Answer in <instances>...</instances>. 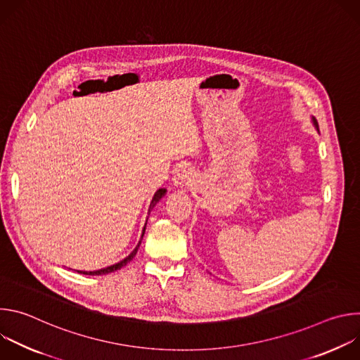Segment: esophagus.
I'll return each mask as SVG.
<instances>
[{
    "label": "esophagus",
    "instance_id": "obj_1",
    "mask_svg": "<svg viewBox=\"0 0 360 360\" xmlns=\"http://www.w3.org/2000/svg\"><path fill=\"white\" fill-rule=\"evenodd\" d=\"M193 179V172L191 168L188 167H179L178 169H175V174H174V185L176 188H184L186 185H189Z\"/></svg>",
    "mask_w": 360,
    "mask_h": 360
}]
</instances>
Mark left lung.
Here are the masks:
<instances>
[{"instance_id": "1", "label": "left lung", "mask_w": 360, "mask_h": 360, "mask_svg": "<svg viewBox=\"0 0 360 360\" xmlns=\"http://www.w3.org/2000/svg\"><path fill=\"white\" fill-rule=\"evenodd\" d=\"M311 122H312V125L315 127V129L319 132V125H318V121H316V118H315L314 115H311Z\"/></svg>"}]
</instances>
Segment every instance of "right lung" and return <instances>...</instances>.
I'll list each match as a JSON object with an SVG mask.
<instances>
[{
  "mask_svg": "<svg viewBox=\"0 0 360 360\" xmlns=\"http://www.w3.org/2000/svg\"><path fill=\"white\" fill-rule=\"evenodd\" d=\"M167 195V189L165 188H160L155 193H153V196H152V200H150V203H149V210H148V214L153 210V207H155V205L161 200V198H164ZM146 222H148V219H146ZM145 228H146V224L143 225V229H142V233H141V239H139V242H138V245L135 246V249L127 256V258H124L122 261H120V262H117V264H114V265H111V266H107V268H102V269H98V271H77L78 274H84V275H107V274H111V272H115V271H118V269H121L122 266H125L127 264H129L132 259H134V256L136 255V250H138V248H139V245H141V242H142V238H143V233H145Z\"/></svg>",
  "mask_w": 360,
  "mask_h": 360,
  "instance_id": "1",
  "label": "right lung"
}]
</instances>
